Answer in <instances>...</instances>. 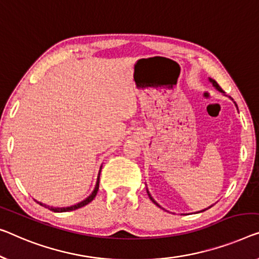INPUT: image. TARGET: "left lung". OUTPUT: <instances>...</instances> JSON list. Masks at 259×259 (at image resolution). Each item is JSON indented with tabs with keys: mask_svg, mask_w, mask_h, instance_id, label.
Masks as SVG:
<instances>
[{
	"mask_svg": "<svg viewBox=\"0 0 259 259\" xmlns=\"http://www.w3.org/2000/svg\"><path fill=\"white\" fill-rule=\"evenodd\" d=\"M209 81H210V82H211V84H213V86L215 87V90H218L219 92H221V93H223V94H225V92H223V91H222V88L219 86V84H218V82H216V81H215V80H213V79H210V78H209ZM230 99H231V98H230ZM231 100H233V99H231ZM234 103H235V102H234ZM235 106H236V107H237V105H236V103H235ZM146 192H148V195H149V198H150V199H151V201H152V202H153L154 204H156V206H158V207H159V208H163V207H161V206H160V204H159V203H158V202L156 201V200H154V199L152 198V196H151V194H150V192H149V190H148V188H146ZM210 207H211V206H210ZM210 207H208V208H210ZM208 208H206V209H208ZM163 209H164V208H163ZM206 209H202L201 211H204V210H206ZM199 213H200V211H199Z\"/></svg>",
	"mask_w": 259,
	"mask_h": 259,
	"instance_id": "left-lung-1",
	"label": "left lung"
}]
</instances>
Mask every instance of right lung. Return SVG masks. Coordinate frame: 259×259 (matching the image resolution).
<instances>
[{
    "instance_id": "obj_1",
    "label": "right lung",
    "mask_w": 259,
    "mask_h": 259,
    "mask_svg": "<svg viewBox=\"0 0 259 259\" xmlns=\"http://www.w3.org/2000/svg\"><path fill=\"white\" fill-rule=\"evenodd\" d=\"M101 168H102V165L101 167H100V171H99V175H98V179H96V184H95V187L94 190H93V192L91 193L90 195L87 196L86 199L82 200V201H80L78 203L73 204V206H69V207H53V206H48V204H45L43 202H39V201H36L40 204V206H44L46 208H49L50 210L52 211H56V213H64V211H71V210H75V209H79V208L86 206V204H88L90 202H92L93 200H94V198L96 196V193H98L99 191V184H100V173H101Z\"/></svg>"
}]
</instances>
